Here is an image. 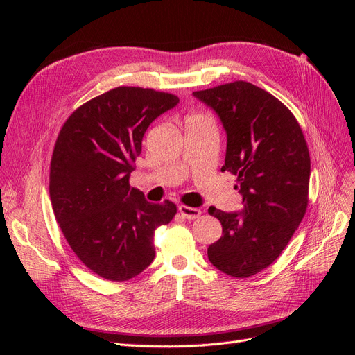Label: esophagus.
Listing matches in <instances>:
<instances>
[{
  "instance_id": "34e87169",
  "label": "esophagus",
  "mask_w": 355,
  "mask_h": 355,
  "mask_svg": "<svg viewBox=\"0 0 355 355\" xmlns=\"http://www.w3.org/2000/svg\"><path fill=\"white\" fill-rule=\"evenodd\" d=\"M178 211H180V214H181L184 218H189V220H194V218L200 217V214H201V211H200L198 209L184 206V204H181V206H178Z\"/></svg>"
}]
</instances>
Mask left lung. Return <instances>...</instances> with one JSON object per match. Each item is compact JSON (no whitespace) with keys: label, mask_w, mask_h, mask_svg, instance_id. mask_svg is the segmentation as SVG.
Segmentation results:
<instances>
[{"label":"left lung","mask_w":355,"mask_h":355,"mask_svg":"<svg viewBox=\"0 0 355 355\" xmlns=\"http://www.w3.org/2000/svg\"><path fill=\"white\" fill-rule=\"evenodd\" d=\"M193 95L218 115L227 134L221 171L237 177L243 210L210 207L223 236L207 249L214 268L233 277L266 269L288 246L308 207L311 158L292 112L269 92L237 80Z\"/></svg>","instance_id":"1"}]
</instances>
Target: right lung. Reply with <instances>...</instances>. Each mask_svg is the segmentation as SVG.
<instances>
[{"mask_svg":"<svg viewBox=\"0 0 355 355\" xmlns=\"http://www.w3.org/2000/svg\"><path fill=\"white\" fill-rule=\"evenodd\" d=\"M180 99L154 89L119 86L67 118L50 164L53 211L71 250L98 276L135 277L155 257L154 233L177 213L129 185L148 126Z\"/></svg>","mask_w":355,"mask_h":355,"instance_id":"add662e5","label":"right lung"}]
</instances>
